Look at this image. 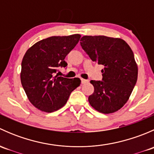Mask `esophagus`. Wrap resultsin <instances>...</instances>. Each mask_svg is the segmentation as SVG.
Listing matches in <instances>:
<instances>
[{
	"label": "esophagus",
	"instance_id": "34e87169",
	"mask_svg": "<svg viewBox=\"0 0 154 154\" xmlns=\"http://www.w3.org/2000/svg\"><path fill=\"white\" fill-rule=\"evenodd\" d=\"M81 83H82V84H85V83H88V80H84V79H81Z\"/></svg>",
	"mask_w": 154,
	"mask_h": 154
}]
</instances>
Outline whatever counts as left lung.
I'll list each match as a JSON object with an SVG mask.
<instances>
[{"instance_id":"1","label":"left lung","mask_w":154,"mask_h":154,"mask_svg":"<svg viewBox=\"0 0 154 154\" xmlns=\"http://www.w3.org/2000/svg\"><path fill=\"white\" fill-rule=\"evenodd\" d=\"M80 45L90 59L102 65V80H91L94 92L90 105L104 114L115 112L127 103L136 85L138 66L130 46L122 38L84 35Z\"/></svg>"}]
</instances>
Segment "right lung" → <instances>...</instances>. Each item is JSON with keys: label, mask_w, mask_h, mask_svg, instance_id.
Listing matches in <instances>:
<instances>
[{"label": "right lung", "mask_w": 154, "mask_h": 154, "mask_svg": "<svg viewBox=\"0 0 154 154\" xmlns=\"http://www.w3.org/2000/svg\"><path fill=\"white\" fill-rule=\"evenodd\" d=\"M80 34L51 36L34 44L21 63V82L30 103L38 109L52 112L62 108L80 85V78L55 76L59 67L68 66L65 58L77 45Z\"/></svg>", "instance_id": "add662e5"}]
</instances>
